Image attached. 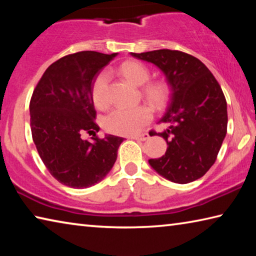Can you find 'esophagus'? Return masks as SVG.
Here are the masks:
<instances>
[{
	"mask_svg": "<svg viewBox=\"0 0 256 256\" xmlns=\"http://www.w3.org/2000/svg\"><path fill=\"white\" fill-rule=\"evenodd\" d=\"M150 136L148 133H142V134H138V136H132L131 138H134V140H138V141H146L148 140Z\"/></svg>",
	"mask_w": 256,
	"mask_h": 256,
	"instance_id": "34e87169",
	"label": "esophagus"
}]
</instances>
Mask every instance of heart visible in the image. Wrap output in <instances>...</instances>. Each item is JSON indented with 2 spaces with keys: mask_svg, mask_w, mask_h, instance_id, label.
I'll list each match as a JSON object with an SVG mask.
<instances>
[{
  "mask_svg": "<svg viewBox=\"0 0 256 256\" xmlns=\"http://www.w3.org/2000/svg\"><path fill=\"white\" fill-rule=\"evenodd\" d=\"M120 74L133 86H142L141 92L151 106L162 110L167 106L170 99V86L164 80L150 79L148 68L138 60H126L118 68ZM108 76L102 72L96 76L92 88V98L94 106L99 110L106 108L110 102L108 96ZM152 120V110L146 105H140L133 108H115L102 120L106 131L120 134V136H132L141 131V128Z\"/></svg>",
  "mask_w": 256,
  "mask_h": 256,
  "instance_id": "1",
  "label": "heart"
}]
</instances>
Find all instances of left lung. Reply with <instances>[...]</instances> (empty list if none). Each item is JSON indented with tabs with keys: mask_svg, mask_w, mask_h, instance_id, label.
I'll list each match as a JSON object with an SVG mask.
<instances>
[{
	"mask_svg": "<svg viewBox=\"0 0 256 256\" xmlns=\"http://www.w3.org/2000/svg\"><path fill=\"white\" fill-rule=\"evenodd\" d=\"M154 64L170 86V102L159 123L170 124L162 133L168 148L162 157L149 159L164 178L188 184L214 164L227 133V102L222 86L200 60L180 50H158L131 53Z\"/></svg>",
	"mask_w": 256,
	"mask_h": 256,
	"instance_id": "1",
	"label": "left lung"
}]
</instances>
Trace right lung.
Segmentation results:
<instances>
[{
	"mask_svg": "<svg viewBox=\"0 0 256 256\" xmlns=\"http://www.w3.org/2000/svg\"><path fill=\"white\" fill-rule=\"evenodd\" d=\"M118 55L84 50L47 68L30 99V128L42 162L60 183L86 188L104 180L114 166L124 138H99L92 98L99 71ZM86 134H93L92 142Z\"/></svg>",
	"mask_w": 256,
	"mask_h": 256,
	"instance_id": "1",
	"label": "right lung"
}]
</instances>
